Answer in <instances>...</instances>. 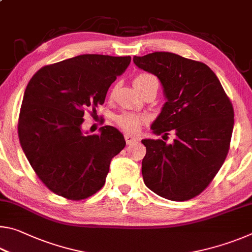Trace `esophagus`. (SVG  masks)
<instances>
[{"label":"esophagus","mask_w":252,"mask_h":252,"mask_svg":"<svg viewBox=\"0 0 252 252\" xmlns=\"http://www.w3.org/2000/svg\"><path fill=\"white\" fill-rule=\"evenodd\" d=\"M125 139H126V144H131V143H133L134 141H136L135 136H133V135L130 134V133H126L125 134Z\"/></svg>","instance_id":"obj_1"}]
</instances>
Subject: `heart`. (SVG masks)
<instances>
[{"label": "heart", "instance_id": "heart-1", "mask_svg": "<svg viewBox=\"0 0 252 252\" xmlns=\"http://www.w3.org/2000/svg\"><path fill=\"white\" fill-rule=\"evenodd\" d=\"M150 82H158L156 76L149 73H141L135 76L133 84L136 90H138V89L144 87V85ZM114 121L122 130L135 133V132L140 130L143 123L146 122V117L134 112H123L114 118Z\"/></svg>", "mask_w": 252, "mask_h": 252}]
</instances>
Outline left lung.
Here are the masks:
<instances>
[{"instance_id":"8db88e82","label":"left lung","mask_w":252,"mask_h":252,"mask_svg":"<svg viewBox=\"0 0 252 252\" xmlns=\"http://www.w3.org/2000/svg\"><path fill=\"white\" fill-rule=\"evenodd\" d=\"M134 64L160 80L165 102L151 129L176 133L172 143L144 139L142 177L153 192L186 201L202 192L227 158L233 108L222 85L202 62L170 52L134 57Z\"/></svg>"}]
</instances>
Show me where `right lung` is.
<instances>
[{"label": "right lung", "instance_id": "add662e5", "mask_svg": "<svg viewBox=\"0 0 252 252\" xmlns=\"http://www.w3.org/2000/svg\"><path fill=\"white\" fill-rule=\"evenodd\" d=\"M130 62V57L83 54L41 67L30 80L20 110V143L52 192L82 200L104 186L125 138L110 126H101L100 134H84L83 116L104 103L110 85Z\"/></svg>", "mask_w": 252, "mask_h": 252}]
</instances>
